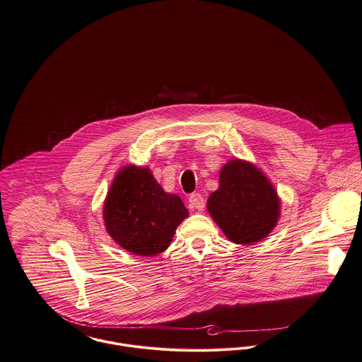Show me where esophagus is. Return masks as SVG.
<instances>
[{
  "label": "esophagus",
  "instance_id": "34e87169",
  "mask_svg": "<svg viewBox=\"0 0 362 362\" xmlns=\"http://www.w3.org/2000/svg\"><path fill=\"white\" fill-rule=\"evenodd\" d=\"M189 206L197 209V210H204L205 207V199L204 197L199 194V192H195V194H191L189 198Z\"/></svg>",
  "mask_w": 362,
  "mask_h": 362
}]
</instances>
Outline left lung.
<instances>
[{
	"instance_id": "left-lung-1",
	"label": "left lung",
	"mask_w": 362,
	"mask_h": 362,
	"mask_svg": "<svg viewBox=\"0 0 362 362\" xmlns=\"http://www.w3.org/2000/svg\"><path fill=\"white\" fill-rule=\"evenodd\" d=\"M206 209L232 243L251 245L267 238L281 216V199L269 177L250 161L232 158L220 171Z\"/></svg>"
}]
</instances>
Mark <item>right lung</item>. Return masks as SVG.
Here are the masks:
<instances>
[{
  "mask_svg": "<svg viewBox=\"0 0 362 362\" xmlns=\"http://www.w3.org/2000/svg\"><path fill=\"white\" fill-rule=\"evenodd\" d=\"M189 210L176 194L165 192L149 168L124 165L107 192L103 220L107 233L123 250L141 257L165 251Z\"/></svg>",
  "mask_w": 362,
  "mask_h": 362,
  "instance_id": "obj_1",
  "label": "right lung"
}]
</instances>
